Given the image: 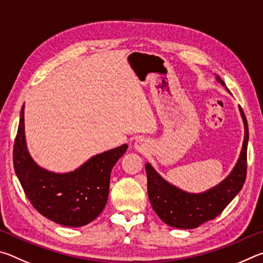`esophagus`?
Segmentation results:
<instances>
[{
  "label": "esophagus",
  "mask_w": 263,
  "mask_h": 263,
  "mask_svg": "<svg viewBox=\"0 0 263 263\" xmlns=\"http://www.w3.org/2000/svg\"><path fill=\"white\" fill-rule=\"evenodd\" d=\"M135 147L138 151H144L146 148V142L144 139H137L135 142Z\"/></svg>",
  "instance_id": "34e87169"
}]
</instances>
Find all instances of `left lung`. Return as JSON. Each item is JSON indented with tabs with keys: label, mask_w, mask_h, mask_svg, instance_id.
Returning <instances> with one entry per match:
<instances>
[{
	"label": "left lung",
	"mask_w": 263,
	"mask_h": 263,
	"mask_svg": "<svg viewBox=\"0 0 263 263\" xmlns=\"http://www.w3.org/2000/svg\"><path fill=\"white\" fill-rule=\"evenodd\" d=\"M222 86L220 78H217ZM245 138L240 158L232 173L215 188L202 194H189L169 184L149 163L145 164L147 174L148 198L160 219L176 229H196L203 222L215 219L241 190L247 174L248 124L241 108Z\"/></svg>",
	"instance_id": "left-lung-1"
}]
</instances>
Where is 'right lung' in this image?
I'll return each instance as SVG.
<instances>
[{"mask_svg":"<svg viewBox=\"0 0 263 263\" xmlns=\"http://www.w3.org/2000/svg\"><path fill=\"white\" fill-rule=\"evenodd\" d=\"M127 145L95 155L77 171L54 174L31 159L24 139V106L14 142V168L26 197L39 213L58 224L79 228L92 221L108 201L111 169Z\"/></svg>","mask_w":263,"mask_h":263,"instance_id":"right-lung-1","label":"right lung"}]
</instances>
